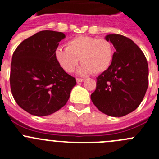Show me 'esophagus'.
Segmentation results:
<instances>
[{
  "mask_svg": "<svg viewBox=\"0 0 159 159\" xmlns=\"http://www.w3.org/2000/svg\"><path fill=\"white\" fill-rule=\"evenodd\" d=\"M76 81H77V83H80V82H82V81H84V79H83V78H77Z\"/></svg>",
  "mask_w": 159,
  "mask_h": 159,
  "instance_id": "34e87169",
  "label": "esophagus"
}]
</instances>
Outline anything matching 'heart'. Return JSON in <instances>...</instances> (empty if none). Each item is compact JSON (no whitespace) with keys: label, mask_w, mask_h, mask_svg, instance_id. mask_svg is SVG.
Here are the masks:
<instances>
[{"label":"heart","mask_w":159,"mask_h":159,"mask_svg":"<svg viewBox=\"0 0 159 159\" xmlns=\"http://www.w3.org/2000/svg\"><path fill=\"white\" fill-rule=\"evenodd\" d=\"M54 56L57 63L67 73H71L79 63L80 75L101 74L110 67L113 58L111 43L105 38L78 36L68 41L66 48L59 47Z\"/></svg>","instance_id":"1"}]
</instances>
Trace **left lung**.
<instances>
[{
    "label": "left lung",
    "instance_id": "1",
    "mask_svg": "<svg viewBox=\"0 0 159 159\" xmlns=\"http://www.w3.org/2000/svg\"><path fill=\"white\" fill-rule=\"evenodd\" d=\"M105 39L113 44L115 52L109 68L97 78L91 99L102 113L122 117L135 110L145 97L148 62L142 50L129 38L108 34Z\"/></svg>",
    "mask_w": 159,
    "mask_h": 159
}]
</instances>
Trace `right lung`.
Returning <instances> with one entry per match:
<instances>
[{
	"instance_id": "right-lung-1",
	"label": "right lung",
	"mask_w": 159,
	"mask_h": 159,
	"mask_svg": "<svg viewBox=\"0 0 159 159\" xmlns=\"http://www.w3.org/2000/svg\"><path fill=\"white\" fill-rule=\"evenodd\" d=\"M62 32L42 30L22 41L14 51L10 84L17 105L30 115L46 116L65 106L76 79L65 71L54 56Z\"/></svg>"
}]
</instances>
